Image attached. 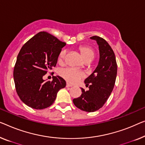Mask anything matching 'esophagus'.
<instances>
[{
  "label": "esophagus",
  "mask_w": 145,
  "mask_h": 145,
  "mask_svg": "<svg viewBox=\"0 0 145 145\" xmlns=\"http://www.w3.org/2000/svg\"><path fill=\"white\" fill-rule=\"evenodd\" d=\"M72 85H71V84H70V83H66V87H72Z\"/></svg>",
  "instance_id": "esophagus-1"
}]
</instances>
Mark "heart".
Returning a JSON list of instances; mask_svg holds the SVG:
<instances>
[{"mask_svg": "<svg viewBox=\"0 0 145 145\" xmlns=\"http://www.w3.org/2000/svg\"><path fill=\"white\" fill-rule=\"evenodd\" d=\"M78 50L81 53L83 59L85 61H87V60L91 61L93 60L94 57V52L93 49L90 48V47L85 46V45L81 46L79 47ZM66 51L65 49H62L60 51L59 56H58V61L59 62L64 61L66 59ZM59 73L67 81L73 84L78 83L82 79L85 77V73L83 72L73 68H62L60 70Z\"/></svg>", "mask_w": 145, "mask_h": 145, "instance_id": "heart-1", "label": "heart"}]
</instances>
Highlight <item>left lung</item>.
Returning <instances> with one entry per match:
<instances>
[{
    "instance_id": "left-lung-1",
    "label": "left lung",
    "mask_w": 145,
    "mask_h": 145,
    "mask_svg": "<svg viewBox=\"0 0 145 145\" xmlns=\"http://www.w3.org/2000/svg\"><path fill=\"white\" fill-rule=\"evenodd\" d=\"M90 39L98 45L100 60L96 70L85 80L88 90L81 88V96L73 100L75 106L86 112H94L103 107L113 91L117 74L116 57L111 47L99 36Z\"/></svg>"
}]
</instances>
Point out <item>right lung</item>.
Returning a JSON list of instances; mask_svg holds the SVG:
<instances>
[{
    "label": "right lung",
    "mask_w": 145,
    "mask_h": 145,
    "mask_svg": "<svg viewBox=\"0 0 145 145\" xmlns=\"http://www.w3.org/2000/svg\"><path fill=\"white\" fill-rule=\"evenodd\" d=\"M66 45L46 32H40L25 43L17 55L14 78L16 92L23 103L35 109L53 104L57 92L66 86L60 76L45 81L43 76L57 63L58 56Z\"/></svg>",
    "instance_id": "right-lung-1"
}]
</instances>
